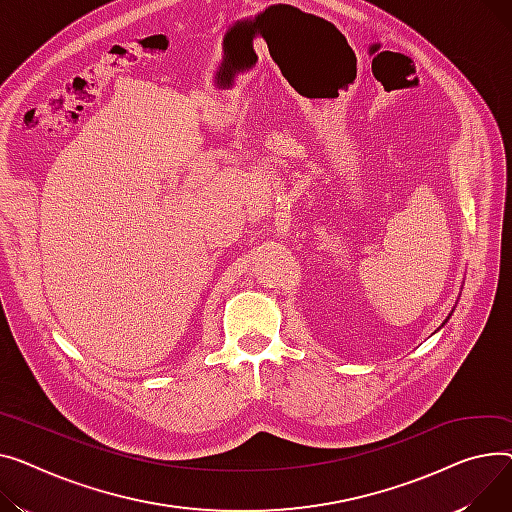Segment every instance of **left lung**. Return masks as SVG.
<instances>
[{
  "mask_svg": "<svg viewBox=\"0 0 512 512\" xmlns=\"http://www.w3.org/2000/svg\"><path fill=\"white\" fill-rule=\"evenodd\" d=\"M446 320H448V318H446ZM446 320H444V322H446Z\"/></svg>",
  "mask_w": 512,
  "mask_h": 512,
  "instance_id": "obj_1",
  "label": "left lung"
}]
</instances>
